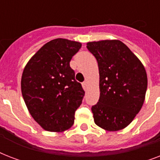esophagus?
I'll use <instances>...</instances> for the list:
<instances>
[{"label": "esophagus", "mask_w": 160, "mask_h": 160, "mask_svg": "<svg viewBox=\"0 0 160 160\" xmlns=\"http://www.w3.org/2000/svg\"><path fill=\"white\" fill-rule=\"evenodd\" d=\"M82 86H83V89H84V90H86V89H87V82H86V81H85V82H83L82 83Z\"/></svg>", "instance_id": "1"}]
</instances>
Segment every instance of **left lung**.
Segmentation results:
<instances>
[{"label": "left lung", "instance_id": "obj_1", "mask_svg": "<svg viewBox=\"0 0 160 160\" xmlns=\"http://www.w3.org/2000/svg\"><path fill=\"white\" fill-rule=\"evenodd\" d=\"M86 47L100 72V99L91 107L95 123L108 131L124 129L144 104L148 84L144 65L120 41H93Z\"/></svg>", "mask_w": 160, "mask_h": 160}]
</instances>
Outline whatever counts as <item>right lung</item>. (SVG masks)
<instances>
[{
    "label": "right lung",
    "instance_id": "obj_1",
    "mask_svg": "<svg viewBox=\"0 0 160 160\" xmlns=\"http://www.w3.org/2000/svg\"><path fill=\"white\" fill-rule=\"evenodd\" d=\"M81 44L55 39L29 60L21 77V93L31 116L44 129L62 132L72 126L85 95L70 66Z\"/></svg>",
    "mask_w": 160,
    "mask_h": 160
}]
</instances>
